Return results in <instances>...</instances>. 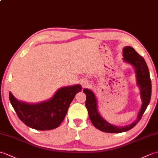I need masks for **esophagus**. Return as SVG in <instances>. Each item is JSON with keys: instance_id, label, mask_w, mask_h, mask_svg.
Instances as JSON below:
<instances>
[{"instance_id": "obj_1", "label": "esophagus", "mask_w": 158, "mask_h": 158, "mask_svg": "<svg viewBox=\"0 0 158 158\" xmlns=\"http://www.w3.org/2000/svg\"><path fill=\"white\" fill-rule=\"evenodd\" d=\"M87 83L86 82V81H83L82 83H81V85H82V86L83 87H86L87 85Z\"/></svg>"}]
</instances>
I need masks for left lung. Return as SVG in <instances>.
<instances>
[{
	"label": "left lung",
	"mask_w": 158,
	"mask_h": 158,
	"mask_svg": "<svg viewBox=\"0 0 158 158\" xmlns=\"http://www.w3.org/2000/svg\"><path fill=\"white\" fill-rule=\"evenodd\" d=\"M123 55V60L135 67L137 83L140 89V95L142 100L140 111L138 114L137 119L133 123L124 127H116L110 124L99 114L97 100L93 91L88 89H84L83 91L86 95L85 106L91 123L96 129L105 133H119L127 131L133 128L141 120L151 100L152 82L148 65L144 58L141 56L131 46L124 48Z\"/></svg>",
	"instance_id": "obj_1"
}]
</instances>
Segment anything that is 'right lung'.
Segmentation results:
<instances>
[{"mask_svg":"<svg viewBox=\"0 0 158 158\" xmlns=\"http://www.w3.org/2000/svg\"><path fill=\"white\" fill-rule=\"evenodd\" d=\"M81 86L60 88L50 100L38 104H27L17 100L9 92V100L19 118L25 125L39 131L56 129L63 121L68 108Z\"/></svg>","mask_w":158,"mask_h":158,"instance_id":"1","label":"right lung"}]
</instances>
